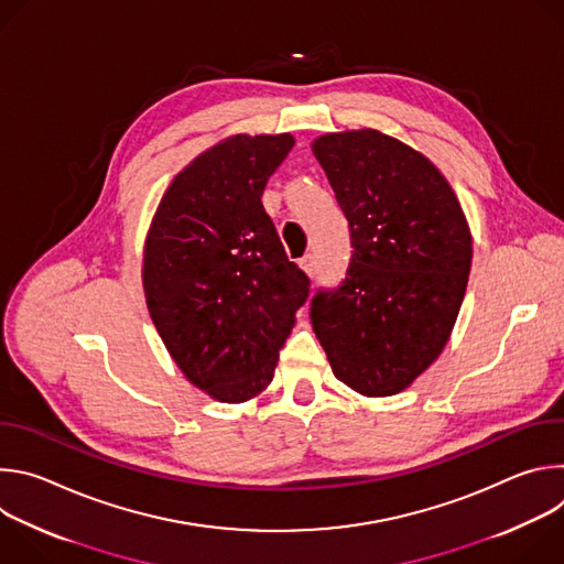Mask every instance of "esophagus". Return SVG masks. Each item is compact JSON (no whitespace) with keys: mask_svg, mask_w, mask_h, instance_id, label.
Returning a JSON list of instances; mask_svg holds the SVG:
<instances>
[{"mask_svg":"<svg viewBox=\"0 0 564 564\" xmlns=\"http://www.w3.org/2000/svg\"><path fill=\"white\" fill-rule=\"evenodd\" d=\"M299 265H301V270L305 272V274H314V270H316V261H314V257L312 254H305L301 261H299Z\"/></svg>","mask_w":564,"mask_h":564,"instance_id":"1","label":"esophagus"}]
</instances>
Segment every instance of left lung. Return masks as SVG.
Instances as JSON below:
<instances>
[{"mask_svg": "<svg viewBox=\"0 0 564 564\" xmlns=\"http://www.w3.org/2000/svg\"><path fill=\"white\" fill-rule=\"evenodd\" d=\"M350 225L346 279L312 299V328L339 381L366 397L409 388L444 350L464 301L473 240L431 160L377 129L318 135Z\"/></svg>", "mask_w": 564, "mask_h": 564, "instance_id": "1", "label": "left lung"}]
</instances>
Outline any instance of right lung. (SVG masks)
<instances>
[{"mask_svg": "<svg viewBox=\"0 0 564 564\" xmlns=\"http://www.w3.org/2000/svg\"><path fill=\"white\" fill-rule=\"evenodd\" d=\"M292 147L290 133L225 138L172 181L147 231L153 326L183 375L227 404L270 386L310 292L261 203Z\"/></svg>", "mask_w": 564, "mask_h": 564, "instance_id": "1", "label": "right lung"}]
</instances>
